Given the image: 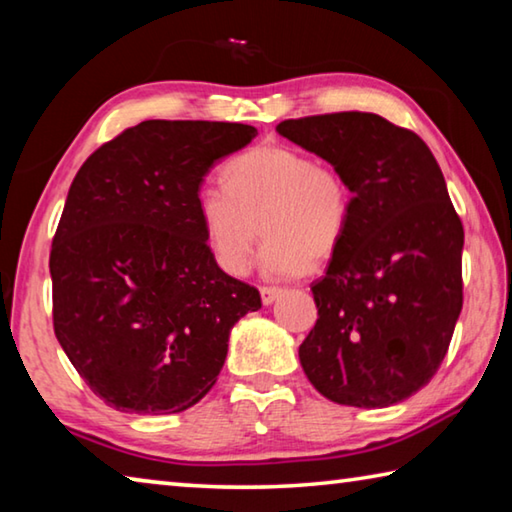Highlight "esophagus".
Wrapping results in <instances>:
<instances>
[{
  "label": "esophagus",
  "mask_w": 512,
  "mask_h": 512,
  "mask_svg": "<svg viewBox=\"0 0 512 512\" xmlns=\"http://www.w3.org/2000/svg\"><path fill=\"white\" fill-rule=\"evenodd\" d=\"M259 293H262V302L264 305H271V302L280 296L282 289H275V287H262L259 289Z\"/></svg>",
  "instance_id": "1"
}]
</instances>
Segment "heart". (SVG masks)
I'll return each instance as SVG.
<instances>
[{
	"mask_svg": "<svg viewBox=\"0 0 512 512\" xmlns=\"http://www.w3.org/2000/svg\"><path fill=\"white\" fill-rule=\"evenodd\" d=\"M223 183L198 189L196 214L216 264L230 275L248 271L259 232L268 277H296L325 262L348 232V180L305 151L253 146L225 164Z\"/></svg>",
	"mask_w": 512,
	"mask_h": 512,
	"instance_id": "heart-1",
	"label": "heart"
}]
</instances>
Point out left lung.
I'll use <instances>...</instances> for the list:
<instances>
[{
  "label": "left lung",
  "instance_id": "8db88e82",
  "mask_svg": "<svg viewBox=\"0 0 512 512\" xmlns=\"http://www.w3.org/2000/svg\"><path fill=\"white\" fill-rule=\"evenodd\" d=\"M282 137L348 180L352 216L311 284L318 320L300 363L320 395L384 409L427 386L463 307V223L418 135L372 112L287 119Z\"/></svg>",
  "mask_w": 512,
  "mask_h": 512
}]
</instances>
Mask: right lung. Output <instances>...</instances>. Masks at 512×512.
Listing matches in <instances>:
<instances>
[{
  "label": "right lung",
  "mask_w": 512,
  "mask_h": 512,
  "mask_svg": "<svg viewBox=\"0 0 512 512\" xmlns=\"http://www.w3.org/2000/svg\"><path fill=\"white\" fill-rule=\"evenodd\" d=\"M255 135L230 121L149 119L76 173L49 255L54 332L112 409L160 415L203 400L230 329L262 307L216 264L196 214L205 173Z\"/></svg>",
  "instance_id": "1"
}]
</instances>
